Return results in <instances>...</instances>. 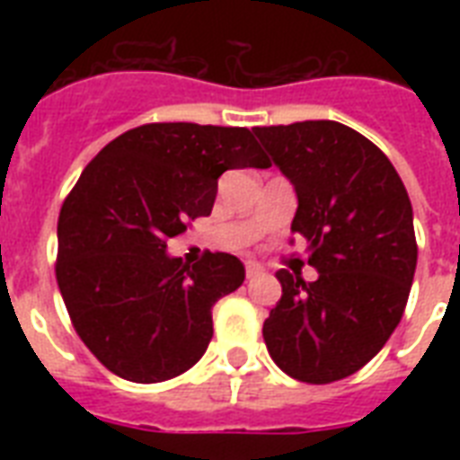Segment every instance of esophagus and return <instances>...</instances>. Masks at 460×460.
<instances>
[{"mask_svg": "<svg viewBox=\"0 0 460 460\" xmlns=\"http://www.w3.org/2000/svg\"><path fill=\"white\" fill-rule=\"evenodd\" d=\"M260 274H262V265L255 262V260H248V262H245V277H248V279H255Z\"/></svg>", "mask_w": 460, "mask_h": 460, "instance_id": "34e87169", "label": "esophagus"}]
</instances>
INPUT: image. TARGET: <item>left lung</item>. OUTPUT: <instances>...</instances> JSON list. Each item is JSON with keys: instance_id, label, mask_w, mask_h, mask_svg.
Returning <instances> with one entry per match:
<instances>
[{"instance_id": "8db88e82", "label": "left lung", "mask_w": 460, "mask_h": 460, "mask_svg": "<svg viewBox=\"0 0 460 460\" xmlns=\"http://www.w3.org/2000/svg\"><path fill=\"white\" fill-rule=\"evenodd\" d=\"M255 136L296 186L291 234L320 272H277L281 298L262 336L288 377L329 385L370 363L403 317L418 262L413 208L389 157L349 126L298 121Z\"/></svg>"}]
</instances>
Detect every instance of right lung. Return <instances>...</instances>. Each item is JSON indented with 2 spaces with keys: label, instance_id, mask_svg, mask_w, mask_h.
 <instances>
[{
  "label": "right lung",
  "instance_id": "1",
  "mask_svg": "<svg viewBox=\"0 0 460 460\" xmlns=\"http://www.w3.org/2000/svg\"><path fill=\"white\" fill-rule=\"evenodd\" d=\"M272 162L248 128L143 124L83 169L57 222V284L90 353L128 382L172 379L202 358L212 305L245 279L241 260L205 252L193 267L169 238L212 212L226 169Z\"/></svg>",
  "mask_w": 460,
  "mask_h": 460
}]
</instances>
